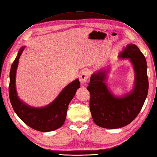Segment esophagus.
Returning <instances> with one entry per match:
<instances>
[{
  "instance_id": "1",
  "label": "esophagus",
  "mask_w": 157,
  "mask_h": 157,
  "mask_svg": "<svg viewBox=\"0 0 157 157\" xmlns=\"http://www.w3.org/2000/svg\"><path fill=\"white\" fill-rule=\"evenodd\" d=\"M89 71H87V70L83 71L81 73V75H80V76H79L80 82H81L82 84L85 83L87 81L88 78H89Z\"/></svg>"
}]
</instances>
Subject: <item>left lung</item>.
<instances>
[{
  "label": "left lung",
  "mask_w": 157,
  "mask_h": 157,
  "mask_svg": "<svg viewBox=\"0 0 157 157\" xmlns=\"http://www.w3.org/2000/svg\"><path fill=\"white\" fill-rule=\"evenodd\" d=\"M120 59H127L135 72L134 86L123 96H116L106 81L110 68L98 70L91 75L86 89L90 92V110L94 123L105 128L114 129L130 124L140 113L148 90L147 60L138 47L126 46L118 55Z\"/></svg>",
  "instance_id": "8db88e82"
}]
</instances>
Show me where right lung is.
<instances>
[{"label":"right lung","instance_id":"obj_1","mask_svg":"<svg viewBox=\"0 0 157 157\" xmlns=\"http://www.w3.org/2000/svg\"><path fill=\"white\" fill-rule=\"evenodd\" d=\"M25 48L22 47L10 71L9 98L17 116L29 127L40 132H50L60 128L66 119L68 106L81 86L78 79L68 84L60 92L54 101L43 107H34L19 98L16 89V73L18 61Z\"/></svg>","mask_w":157,"mask_h":157}]
</instances>
